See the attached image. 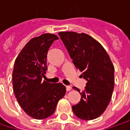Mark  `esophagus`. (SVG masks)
Listing matches in <instances>:
<instances>
[{
	"label": "esophagus",
	"mask_w": 130,
	"mask_h": 130,
	"mask_svg": "<svg viewBox=\"0 0 130 130\" xmlns=\"http://www.w3.org/2000/svg\"><path fill=\"white\" fill-rule=\"evenodd\" d=\"M71 90V87L70 86H66V90L67 91H70Z\"/></svg>",
	"instance_id": "esophagus-1"
}]
</instances>
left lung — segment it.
Listing matches in <instances>:
<instances>
[{
	"label": "left lung",
	"instance_id": "8db88e82",
	"mask_svg": "<svg viewBox=\"0 0 130 130\" xmlns=\"http://www.w3.org/2000/svg\"><path fill=\"white\" fill-rule=\"evenodd\" d=\"M75 67L87 80L80 101L72 106L81 120H94L103 114L112 96L115 67L104 47L93 38L74 31L59 33ZM80 92L77 87H73Z\"/></svg>",
	"mask_w": 130,
	"mask_h": 130
}]
</instances>
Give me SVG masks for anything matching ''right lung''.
I'll return each instance as SVG.
<instances>
[{"instance_id":"obj_1","label":"right lung","mask_w":130,"mask_h":130,"mask_svg":"<svg viewBox=\"0 0 130 130\" xmlns=\"http://www.w3.org/2000/svg\"><path fill=\"white\" fill-rule=\"evenodd\" d=\"M58 39L56 35L48 33L31 38L15 61L13 86L15 98L23 111L37 120L50 117L65 95L62 84L42 81L47 70L48 50Z\"/></svg>"}]
</instances>
